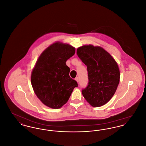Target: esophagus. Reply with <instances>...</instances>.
I'll return each mask as SVG.
<instances>
[{"instance_id":"1","label":"esophagus","mask_w":146,"mask_h":146,"mask_svg":"<svg viewBox=\"0 0 146 146\" xmlns=\"http://www.w3.org/2000/svg\"><path fill=\"white\" fill-rule=\"evenodd\" d=\"M76 82L78 83L79 82V78L78 77H76Z\"/></svg>"}]
</instances>
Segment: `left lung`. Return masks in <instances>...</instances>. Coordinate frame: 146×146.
<instances>
[{"label":"left lung","instance_id":"8db88e82","mask_svg":"<svg viewBox=\"0 0 146 146\" xmlns=\"http://www.w3.org/2000/svg\"><path fill=\"white\" fill-rule=\"evenodd\" d=\"M76 54L87 66L89 83L82 90L86 101L92 107L107 104L114 95L120 81V71L114 58L102 47L85 45Z\"/></svg>","mask_w":146,"mask_h":146}]
</instances>
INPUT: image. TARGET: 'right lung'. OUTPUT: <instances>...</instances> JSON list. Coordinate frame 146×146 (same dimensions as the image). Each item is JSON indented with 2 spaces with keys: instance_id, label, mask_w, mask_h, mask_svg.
<instances>
[{
  "instance_id": "obj_1",
  "label": "right lung",
  "mask_w": 146,
  "mask_h": 146,
  "mask_svg": "<svg viewBox=\"0 0 146 146\" xmlns=\"http://www.w3.org/2000/svg\"><path fill=\"white\" fill-rule=\"evenodd\" d=\"M75 52V48L70 45L54 42L42 52L32 70L31 84L35 93L51 108L62 107L78 86L69 76L70 68L66 63Z\"/></svg>"
}]
</instances>
